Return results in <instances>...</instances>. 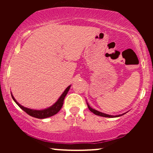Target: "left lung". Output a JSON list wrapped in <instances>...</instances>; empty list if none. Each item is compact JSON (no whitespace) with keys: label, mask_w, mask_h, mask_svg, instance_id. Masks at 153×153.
<instances>
[{"label":"left lung","mask_w":153,"mask_h":153,"mask_svg":"<svg viewBox=\"0 0 153 153\" xmlns=\"http://www.w3.org/2000/svg\"><path fill=\"white\" fill-rule=\"evenodd\" d=\"M87 105H88V107L89 110L91 111V112H93V113L94 114L96 115H98V116H100V117H108V118H114V117H121V116L124 115V114H119V115H116V116H113V115H109V114H104V113H102V112L101 111H99L94 109V108H92L91 107L89 106L88 103H87Z\"/></svg>","instance_id":"left-lung-1"}]
</instances>
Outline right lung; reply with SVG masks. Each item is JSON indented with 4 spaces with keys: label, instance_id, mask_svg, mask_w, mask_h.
<instances>
[{
    "label": "right lung",
    "instance_id": "1",
    "mask_svg": "<svg viewBox=\"0 0 153 153\" xmlns=\"http://www.w3.org/2000/svg\"><path fill=\"white\" fill-rule=\"evenodd\" d=\"M71 85H70L65 90L64 92L62 93V94L59 96V98L56 101L55 103H54L52 106H51L48 108H45V109H41V110H36V109H31V108H26V107H24L22 106L20 103H19L16 101V100L15 99V98L13 97V96L11 94V96H12V99H13V101H15L16 103L18 106L20 107L21 108L23 111L27 113L31 117H35V118H37V119H45V118H48V117H52V116H54L56 114H57L59 111V110L61 109L62 108V105H63V102H64V99L65 98L68 92L69 91L70 88H71Z\"/></svg>",
    "mask_w": 153,
    "mask_h": 153
}]
</instances>
